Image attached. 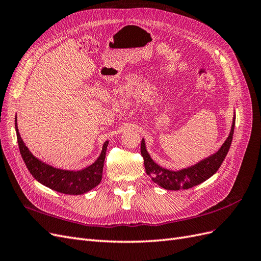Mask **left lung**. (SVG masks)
Instances as JSON below:
<instances>
[{"label": "left lung", "mask_w": 261, "mask_h": 261, "mask_svg": "<svg viewBox=\"0 0 261 261\" xmlns=\"http://www.w3.org/2000/svg\"><path fill=\"white\" fill-rule=\"evenodd\" d=\"M234 125L235 117L233 120L230 135H228L227 139L224 141V144L220 148L217 153L210 155L207 159L200 161L199 163L193 165L191 168H187L180 171H170L167 169H163L160 165L154 163L151 158H150L149 153L147 152L145 140L143 139L141 140L140 152L144 158V164L147 175L151 177V179L155 184L163 187L164 189H169V191L188 189L202 183V181L208 179L215 174L221 167L223 160L225 159L233 139Z\"/></svg>", "instance_id": "left-lung-1"}]
</instances>
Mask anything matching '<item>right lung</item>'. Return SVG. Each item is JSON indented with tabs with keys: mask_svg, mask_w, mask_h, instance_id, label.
<instances>
[{
	"mask_svg": "<svg viewBox=\"0 0 261 261\" xmlns=\"http://www.w3.org/2000/svg\"><path fill=\"white\" fill-rule=\"evenodd\" d=\"M15 128L17 134V141L19 146V151L25 162L27 169L38 181H40L44 186L49 187L53 191L67 195H81L89 192L100 184L102 179V171H103V163L106 159V151L108 147V141H106L100 156L97 161L90 167L81 171H65L55 169L51 165L45 164L38 160L29 151V149L23 144L17 128L16 117H15Z\"/></svg>",
	"mask_w": 261,
	"mask_h": 261,
	"instance_id": "add662e5",
	"label": "right lung"
}]
</instances>
